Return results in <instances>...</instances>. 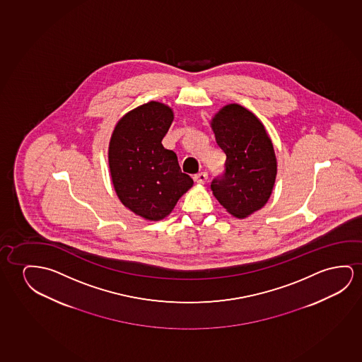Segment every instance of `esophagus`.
Listing matches in <instances>:
<instances>
[{
  "label": "esophagus",
  "mask_w": 362,
  "mask_h": 362,
  "mask_svg": "<svg viewBox=\"0 0 362 362\" xmlns=\"http://www.w3.org/2000/svg\"><path fill=\"white\" fill-rule=\"evenodd\" d=\"M208 179V174L206 172H202V173L195 174L194 182L198 184H204Z\"/></svg>",
  "instance_id": "esophagus-1"
}]
</instances>
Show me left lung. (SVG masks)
<instances>
[{
    "label": "left lung",
    "instance_id": "obj_1",
    "mask_svg": "<svg viewBox=\"0 0 362 362\" xmlns=\"http://www.w3.org/2000/svg\"><path fill=\"white\" fill-rule=\"evenodd\" d=\"M218 147L226 153L224 174L210 188L228 213L243 219L262 209L273 192L276 157L257 115L241 105L223 107L211 119Z\"/></svg>",
    "mask_w": 362,
    "mask_h": 362
}]
</instances>
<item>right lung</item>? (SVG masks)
Here are the masks:
<instances>
[{
  "label": "right lung",
  "instance_id": "1",
  "mask_svg": "<svg viewBox=\"0 0 362 362\" xmlns=\"http://www.w3.org/2000/svg\"><path fill=\"white\" fill-rule=\"evenodd\" d=\"M172 108L148 102L117 123L110 141V177L124 206L148 221H160L193 185L173 151L162 141L173 122Z\"/></svg>",
  "mask_w": 362,
  "mask_h": 362
}]
</instances>
